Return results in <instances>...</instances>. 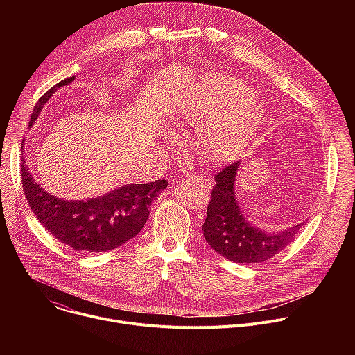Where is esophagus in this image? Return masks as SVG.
I'll return each instance as SVG.
<instances>
[{"mask_svg":"<svg viewBox=\"0 0 355 355\" xmlns=\"http://www.w3.org/2000/svg\"><path fill=\"white\" fill-rule=\"evenodd\" d=\"M189 181L195 185H202L205 188H211V181L208 178H204V177H196V175H191L189 177Z\"/></svg>","mask_w":355,"mask_h":355,"instance_id":"34e87169","label":"esophagus"}]
</instances>
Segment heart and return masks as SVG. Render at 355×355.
<instances>
[{"instance_id": "obj_1", "label": "heart", "mask_w": 355, "mask_h": 355, "mask_svg": "<svg viewBox=\"0 0 355 355\" xmlns=\"http://www.w3.org/2000/svg\"><path fill=\"white\" fill-rule=\"evenodd\" d=\"M251 96L241 80L212 74L191 88L175 114L188 122L205 119L198 129V146L208 159L227 163L243 153L261 125V110Z\"/></svg>"}]
</instances>
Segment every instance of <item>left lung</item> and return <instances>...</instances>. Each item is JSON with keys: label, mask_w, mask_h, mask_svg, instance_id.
I'll list each match as a JSON object with an SVG mask.
<instances>
[{"label": "left lung", "mask_w": 355, "mask_h": 355, "mask_svg": "<svg viewBox=\"0 0 355 355\" xmlns=\"http://www.w3.org/2000/svg\"><path fill=\"white\" fill-rule=\"evenodd\" d=\"M240 164V162L229 164L215 175L216 185L211 193L202 230L208 244L229 261L259 264L282 251L305 226V222L277 233H267L248 223L234 193Z\"/></svg>", "instance_id": "obj_1"}]
</instances>
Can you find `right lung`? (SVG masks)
<instances>
[{"label": "right lung", "instance_id": "1", "mask_svg": "<svg viewBox=\"0 0 355 355\" xmlns=\"http://www.w3.org/2000/svg\"><path fill=\"white\" fill-rule=\"evenodd\" d=\"M74 78L69 77L58 83L37 101L29 128L53 92ZM21 151L22 187L32 212L55 239L81 252L108 251L133 239L148 219L151 202L168 185L167 180H157L150 184L122 185L87 200L63 199L47 193L35 181L25 163L24 141Z\"/></svg>", "mask_w": 355, "mask_h": 355}]
</instances>
